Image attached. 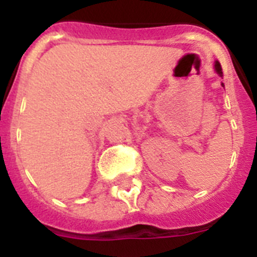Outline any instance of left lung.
<instances>
[{
  "mask_svg": "<svg viewBox=\"0 0 257 257\" xmlns=\"http://www.w3.org/2000/svg\"><path fill=\"white\" fill-rule=\"evenodd\" d=\"M215 69H216L217 73H219L220 76H221V74H222V69H221V65H220L219 61H216V64H215Z\"/></svg>",
  "mask_w": 257,
  "mask_h": 257,
  "instance_id": "obj_1",
  "label": "left lung"
}]
</instances>
